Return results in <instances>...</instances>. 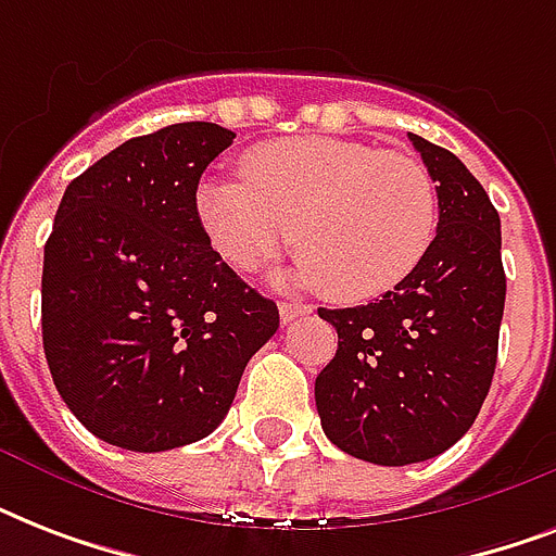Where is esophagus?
Segmentation results:
<instances>
[{
    "instance_id": "esophagus-1",
    "label": "esophagus",
    "mask_w": 556,
    "mask_h": 556,
    "mask_svg": "<svg viewBox=\"0 0 556 556\" xmlns=\"http://www.w3.org/2000/svg\"><path fill=\"white\" fill-rule=\"evenodd\" d=\"M305 314H312V305H303V303H279V320L291 323L296 317H305Z\"/></svg>"
}]
</instances>
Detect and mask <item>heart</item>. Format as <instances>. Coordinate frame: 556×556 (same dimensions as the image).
<instances>
[{"label": "heart", "instance_id": "1", "mask_svg": "<svg viewBox=\"0 0 556 556\" xmlns=\"http://www.w3.org/2000/svg\"><path fill=\"white\" fill-rule=\"evenodd\" d=\"M242 178L199 187L210 244L233 268L253 270L294 239L300 282L320 286L334 303H366L397 288L435 239V185L406 152L282 138L248 152Z\"/></svg>", "mask_w": 556, "mask_h": 556}]
</instances>
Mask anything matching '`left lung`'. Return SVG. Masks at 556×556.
Instances as JSON below:
<instances>
[{
  "label": "left lung",
  "mask_w": 556,
  "mask_h": 556,
  "mask_svg": "<svg viewBox=\"0 0 556 556\" xmlns=\"http://www.w3.org/2000/svg\"><path fill=\"white\" fill-rule=\"evenodd\" d=\"M409 141L439 185L430 251L375 303L317 312L338 329V355L314 380L323 432L387 467L439 456L473 427L505 312L500 213L453 152Z\"/></svg>",
  "instance_id": "1"
}]
</instances>
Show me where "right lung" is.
Returning <instances> with one entry per match:
<instances>
[{
  "instance_id": "obj_1",
  "label": "right lung",
  "mask_w": 556,
  "mask_h": 556,
  "mask_svg": "<svg viewBox=\"0 0 556 556\" xmlns=\"http://www.w3.org/2000/svg\"><path fill=\"white\" fill-rule=\"evenodd\" d=\"M236 132L190 121L121 143L65 187L42 262V349L65 406L135 453L216 430L279 329L222 262L195 207Z\"/></svg>"
}]
</instances>
